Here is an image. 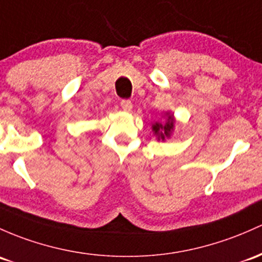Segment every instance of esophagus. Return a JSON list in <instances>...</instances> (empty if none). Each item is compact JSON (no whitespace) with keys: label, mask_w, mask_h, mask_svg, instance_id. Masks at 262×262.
Segmentation results:
<instances>
[{"label":"esophagus","mask_w":262,"mask_h":262,"mask_svg":"<svg viewBox=\"0 0 262 262\" xmlns=\"http://www.w3.org/2000/svg\"><path fill=\"white\" fill-rule=\"evenodd\" d=\"M121 107H122L123 111L130 112L132 110V102L130 100H122L121 101Z\"/></svg>","instance_id":"obj_1"}]
</instances>
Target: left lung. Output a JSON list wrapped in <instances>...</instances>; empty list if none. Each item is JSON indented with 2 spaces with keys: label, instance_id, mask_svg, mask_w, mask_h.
Here are the masks:
<instances>
[{
  "label": "left lung",
  "instance_id": "1",
  "mask_svg": "<svg viewBox=\"0 0 262 262\" xmlns=\"http://www.w3.org/2000/svg\"><path fill=\"white\" fill-rule=\"evenodd\" d=\"M166 115H167V121H166L165 123L155 122L152 125V131L154 134L156 135L159 141H165V139H168L173 131V125H175L173 115L171 114H166Z\"/></svg>",
  "mask_w": 262,
  "mask_h": 262
}]
</instances>
